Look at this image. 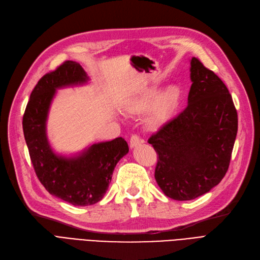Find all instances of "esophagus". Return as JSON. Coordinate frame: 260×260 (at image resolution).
<instances>
[{
	"instance_id": "1",
	"label": "esophagus",
	"mask_w": 260,
	"mask_h": 260,
	"mask_svg": "<svg viewBox=\"0 0 260 260\" xmlns=\"http://www.w3.org/2000/svg\"><path fill=\"white\" fill-rule=\"evenodd\" d=\"M141 143H143V140H141L140 137L137 136V134H134V136H132L130 139V147L131 148L137 147L138 145L141 144Z\"/></svg>"
}]
</instances>
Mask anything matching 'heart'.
Instances as JSON below:
<instances>
[{
    "label": "heart",
    "instance_id": "1",
    "mask_svg": "<svg viewBox=\"0 0 260 260\" xmlns=\"http://www.w3.org/2000/svg\"><path fill=\"white\" fill-rule=\"evenodd\" d=\"M182 101V90L176 85H170L160 92L158 86H151L130 98L123 105L128 115H141L149 111L147 126L159 130L171 120Z\"/></svg>",
    "mask_w": 260,
    "mask_h": 260
}]
</instances>
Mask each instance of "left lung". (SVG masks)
<instances>
[{"instance_id":"left-lung-1","label":"left lung","mask_w":260,"mask_h":260,"mask_svg":"<svg viewBox=\"0 0 260 260\" xmlns=\"http://www.w3.org/2000/svg\"><path fill=\"white\" fill-rule=\"evenodd\" d=\"M186 109L149 139L158 155L155 178L169 198L187 201L209 192L229 168L238 114L226 85L191 58Z\"/></svg>"}]
</instances>
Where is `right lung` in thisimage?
<instances>
[{
  "instance_id": "right-lung-1",
  "label": "right lung",
  "mask_w": 260,
  "mask_h": 260,
  "mask_svg": "<svg viewBox=\"0 0 260 260\" xmlns=\"http://www.w3.org/2000/svg\"><path fill=\"white\" fill-rule=\"evenodd\" d=\"M88 80L79 63L63 62L39 80L22 118L25 143L40 182L50 194L76 207L91 205L103 198L116 165L129 151L122 138L96 143L73 157L57 155L52 150L46 121L56 90L83 85Z\"/></svg>"
}]
</instances>
